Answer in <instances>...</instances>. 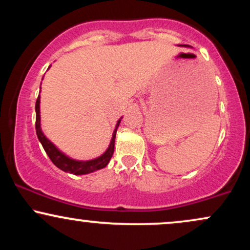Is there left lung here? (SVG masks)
Here are the masks:
<instances>
[{"label": "left lung", "instance_id": "8db88e82", "mask_svg": "<svg viewBox=\"0 0 250 250\" xmlns=\"http://www.w3.org/2000/svg\"><path fill=\"white\" fill-rule=\"evenodd\" d=\"M185 47H186V45H185Z\"/></svg>", "mask_w": 250, "mask_h": 250}]
</instances>
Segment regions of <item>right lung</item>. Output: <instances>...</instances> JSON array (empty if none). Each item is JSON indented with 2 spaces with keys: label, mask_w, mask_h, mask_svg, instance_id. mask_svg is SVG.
Here are the masks:
<instances>
[{
  "label": "right lung",
  "mask_w": 250,
  "mask_h": 250,
  "mask_svg": "<svg viewBox=\"0 0 250 250\" xmlns=\"http://www.w3.org/2000/svg\"><path fill=\"white\" fill-rule=\"evenodd\" d=\"M43 80V79H42ZM36 134L37 137H39V141L41 142L43 149L45 150L51 162L56 166L57 168H60L61 170L65 171V173H70L74 175H84L93 173V171L99 170V169L104 168L105 166L108 165L109 161H110L111 156L114 154V147H115V137H116V130L119 128L120 122H121V119L119 120L116 123L115 130L113 133V137H111L110 145L107 150L103 153L101 156L96 157L94 160H89V161H77V160H73L70 157H68L67 155L63 154L60 149L56 148V146L54 145L53 142H50L47 137L44 136V134L42 133L41 129V117H40V95L36 100Z\"/></svg>",
  "instance_id": "1"
}]
</instances>
